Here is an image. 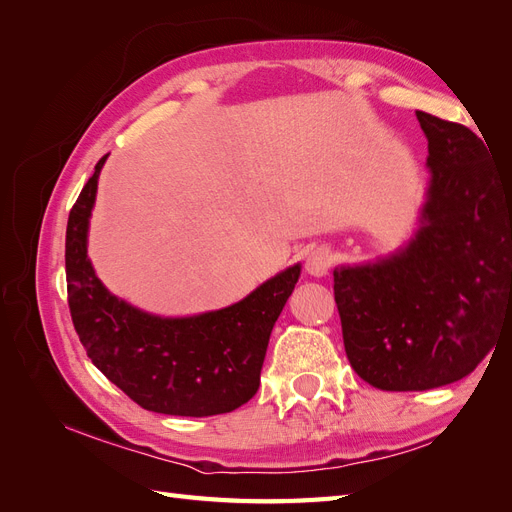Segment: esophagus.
<instances>
[{
  "label": "esophagus",
  "instance_id": "obj_1",
  "mask_svg": "<svg viewBox=\"0 0 512 512\" xmlns=\"http://www.w3.org/2000/svg\"><path fill=\"white\" fill-rule=\"evenodd\" d=\"M333 265V254L327 250V247H316V250L307 256L305 260V269L309 275L322 277L327 275Z\"/></svg>",
  "mask_w": 512,
  "mask_h": 512
}]
</instances>
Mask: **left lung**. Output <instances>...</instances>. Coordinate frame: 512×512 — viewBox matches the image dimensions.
<instances>
[{
  "label": "left lung",
  "instance_id": "left-lung-1",
  "mask_svg": "<svg viewBox=\"0 0 512 512\" xmlns=\"http://www.w3.org/2000/svg\"><path fill=\"white\" fill-rule=\"evenodd\" d=\"M431 168L404 252L333 273L348 361L380 391L466 378L512 320V170L461 123L416 111Z\"/></svg>",
  "mask_w": 512,
  "mask_h": 512
}]
</instances>
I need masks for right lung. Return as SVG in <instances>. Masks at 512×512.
Here are the masks:
<instances>
[{
  "label": "right lung",
  "mask_w": 512,
  "mask_h": 512,
  "mask_svg": "<svg viewBox=\"0 0 512 512\" xmlns=\"http://www.w3.org/2000/svg\"><path fill=\"white\" fill-rule=\"evenodd\" d=\"M108 156V153H106ZM104 158L70 211L66 282L87 356L134 404L173 416H213L247 404L260 384L273 324L299 280L294 265L235 305L192 318H158L119 301L87 258V226Z\"/></svg>",
  "instance_id": "obj_1"
}]
</instances>
